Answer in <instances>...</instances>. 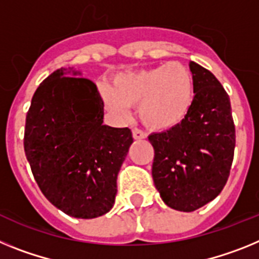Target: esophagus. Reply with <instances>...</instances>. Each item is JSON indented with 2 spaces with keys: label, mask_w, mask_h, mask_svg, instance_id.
<instances>
[{
  "label": "esophagus",
  "mask_w": 259,
  "mask_h": 259,
  "mask_svg": "<svg viewBox=\"0 0 259 259\" xmlns=\"http://www.w3.org/2000/svg\"><path fill=\"white\" fill-rule=\"evenodd\" d=\"M133 138L137 139V141H139V139H145L146 134L142 132V130L134 129V130H133Z\"/></svg>",
  "instance_id": "34e87169"
}]
</instances>
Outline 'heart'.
<instances>
[{
    "instance_id": "b5f03b06",
    "label": "heart",
    "mask_w": 259,
    "mask_h": 259,
    "mask_svg": "<svg viewBox=\"0 0 259 259\" xmlns=\"http://www.w3.org/2000/svg\"><path fill=\"white\" fill-rule=\"evenodd\" d=\"M105 108L118 118L138 107L139 118L152 130H170L185 121L194 103V76L181 62L121 73L100 90Z\"/></svg>"
}]
</instances>
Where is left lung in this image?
I'll use <instances>...</instances> for the list:
<instances>
[{
  "mask_svg": "<svg viewBox=\"0 0 259 259\" xmlns=\"http://www.w3.org/2000/svg\"><path fill=\"white\" fill-rule=\"evenodd\" d=\"M195 96L181 125L154 133L152 179L168 207L184 212L201 208L220 194L235 151V123L229 96L211 71L190 61Z\"/></svg>",
  "mask_w": 259,
  "mask_h": 259,
  "instance_id": "8db88e82",
  "label": "left lung"
}]
</instances>
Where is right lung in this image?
I'll use <instances>...</instances> for the list:
<instances>
[{
	"label": "right lung",
	"mask_w": 259,
	"mask_h": 259,
	"mask_svg": "<svg viewBox=\"0 0 259 259\" xmlns=\"http://www.w3.org/2000/svg\"><path fill=\"white\" fill-rule=\"evenodd\" d=\"M103 122L98 87L74 67L53 71L33 94L24 152L42 194L69 217L94 219L113 207L133 136Z\"/></svg>",
	"instance_id": "add662e5"
}]
</instances>
